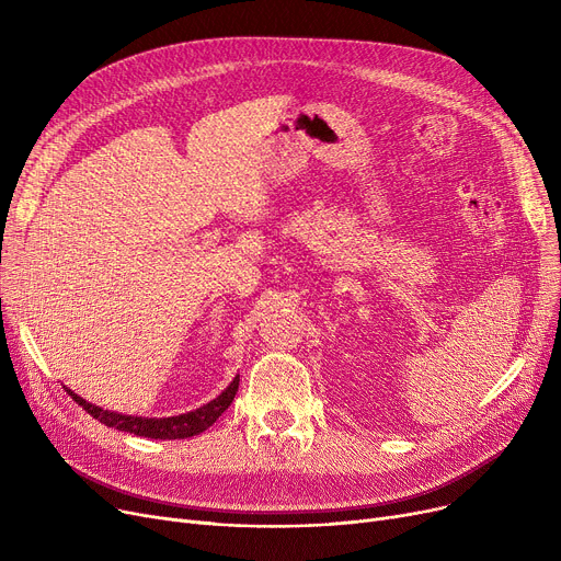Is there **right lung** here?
Here are the masks:
<instances>
[{"instance_id":"add662e5","label":"right lung","mask_w":561,"mask_h":561,"mask_svg":"<svg viewBox=\"0 0 561 561\" xmlns=\"http://www.w3.org/2000/svg\"><path fill=\"white\" fill-rule=\"evenodd\" d=\"M66 391L81 409H85L88 414H91L95 421L104 423L106 427H115L121 432H129L136 436H147V438H188V436L204 432L206 427H211L218 421V416L231 404L236 391H239V377H233L231 385L209 404H204L195 411H188V414H182V416H172V419L123 416V414H115V411H106V409H100L91 402L81 400L70 389H66Z\"/></svg>"}]
</instances>
